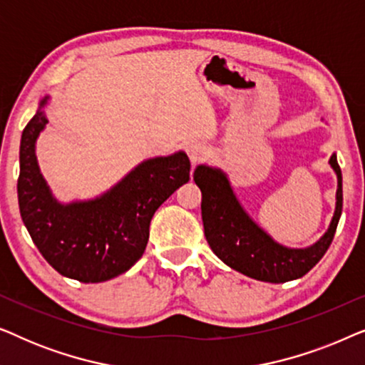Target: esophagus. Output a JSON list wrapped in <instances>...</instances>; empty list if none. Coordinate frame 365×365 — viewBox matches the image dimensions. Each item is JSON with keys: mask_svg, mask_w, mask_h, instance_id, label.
<instances>
[{"mask_svg": "<svg viewBox=\"0 0 365 365\" xmlns=\"http://www.w3.org/2000/svg\"><path fill=\"white\" fill-rule=\"evenodd\" d=\"M186 153H187L189 159H191L192 166H196L197 163H201L202 159L206 158L207 149H206V146H204L202 143H199V141H191V143H187V146H186Z\"/></svg>", "mask_w": 365, "mask_h": 365, "instance_id": "esophagus-1", "label": "esophagus"}]
</instances>
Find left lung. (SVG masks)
Segmentation results:
<instances>
[{
  "label": "left lung",
  "mask_w": 365,
  "mask_h": 365,
  "mask_svg": "<svg viewBox=\"0 0 365 365\" xmlns=\"http://www.w3.org/2000/svg\"><path fill=\"white\" fill-rule=\"evenodd\" d=\"M329 164L337 176L336 211L324 236L302 249L274 241L241 206L227 174L219 168L199 164L194 182L202 192L204 236L212 252L234 271L256 281L281 284L307 274L331 246L342 214V174L336 154Z\"/></svg>",
  "instance_id": "obj_1"
}]
</instances>
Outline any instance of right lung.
Here are the masks:
<instances>
[{
  "instance_id": "1",
  "label": "right lung",
  "mask_w": 365,
  "mask_h": 365,
  "mask_svg": "<svg viewBox=\"0 0 365 365\" xmlns=\"http://www.w3.org/2000/svg\"><path fill=\"white\" fill-rule=\"evenodd\" d=\"M49 96L24 128L19 146L18 202L34 246L64 277L104 282L141 259L149 224L158 207L189 181L187 154L151 158L139 163L101 196L59 202L39 171L36 139L48 124Z\"/></svg>"
}]
</instances>
